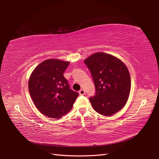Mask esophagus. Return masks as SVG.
Listing matches in <instances>:
<instances>
[{"mask_svg":"<svg viewBox=\"0 0 159 159\" xmlns=\"http://www.w3.org/2000/svg\"><path fill=\"white\" fill-rule=\"evenodd\" d=\"M79 94H80V96H83V95H85V90H84V89H80V91H79Z\"/></svg>","mask_w":159,"mask_h":159,"instance_id":"obj_1","label":"esophagus"}]
</instances>
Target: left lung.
Returning a JSON list of instances; mask_svg holds the SVG:
<instances>
[{
  "mask_svg": "<svg viewBox=\"0 0 159 159\" xmlns=\"http://www.w3.org/2000/svg\"><path fill=\"white\" fill-rule=\"evenodd\" d=\"M84 63L92 76L95 96L89 98L97 113L111 116L125 106L130 92V76L126 65L109 54L94 53Z\"/></svg>",
  "mask_w": 159,
  "mask_h": 159,
  "instance_id": "left-lung-1",
  "label": "left lung"
}]
</instances>
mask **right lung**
Here are the masks:
<instances>
[{
    "mask_svg": "<svg viewBox=\"0 0 159 159\" xmlns=\"http://www.w3.org/2000/svg\"><path fill=\"white\" fill-rule=\"evenodd\" d=\"M68 61L50 59L33 71L29 91L35 107L44 116L59 119L72 109L79 93L70 89L63 73Z\"/></svg>",
    "mask_w": 159,
    "mask_h": 159,
    "instance_id": "add662e5",
    "label": "right lung"
}]
</instances>
